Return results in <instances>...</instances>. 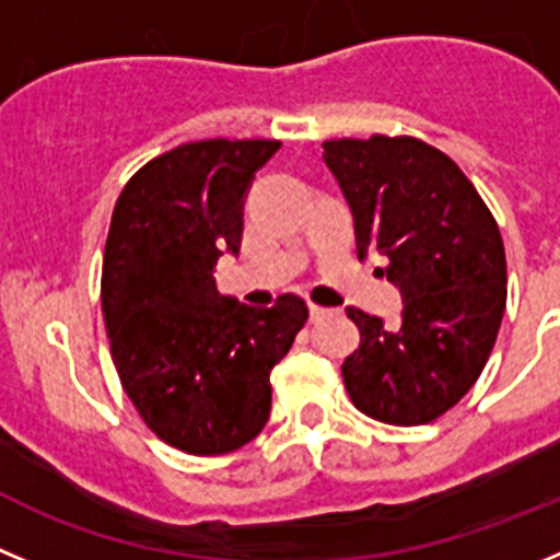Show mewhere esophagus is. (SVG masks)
I'll return each instance as SVG.
<instances>
[{
	"mask_svg": "<svg viewBox=\"0 0 560 560\" xmlns=\"http://www.w3.org/2000/svg\"><path fill=\"white\" fill-rule=\"evenodd\" d=\"M340 315V310H326V306H310V317L312 324H320V320H329V317H337Z\"/></svg>",
	"mask_w": 560,
	"mask_h": 560,
	"instance_id": "1",
	"label": "esophagus"
}]
</instances>
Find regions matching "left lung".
Wrapping results in <instances>:
<instances>
[{"instance_id":"left-lung-1","label":"left lung","mask_w":560,"mask_h":560,"mask_svg":"<svg viewBox=\"0 0 560 560\" xmlns=\"http://www.w3.org/2000/svg\"><path fill=\"white\" fill-rule=\"evenodd\" d=\"M324 161L354 218L357 256L401 292L399 326L349 306L360 349L342 382L360 412L430 424L463 399L491 354L508 295L505 248L491 211L455 161L410 136L337 139Z\"/></svg>"}]
</instances>
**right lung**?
I'll return each instance as SVG.
<instances>
[{"mask_svg": "<svg viewBox=\"0 0 560 560\" xmlns=\"http://www.w3.org/2000/svg\"><path fill=\"white\" fill-rule=\"evenodd\" d=\"M281 142H189L144 164L119 195L103 259V317L125 393L150 430L189 455H225L270 416V371L310 310L220 295L214 268L243 245L256 173Z\"/></svg>", "mask_w": 560, "mask_h": 560, "instance_id": "add662e5", "label": "right lung"}]
</instances>
